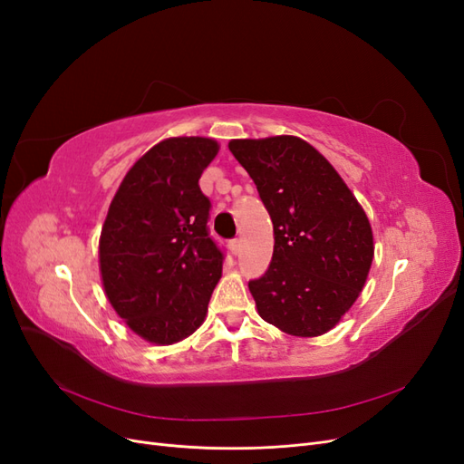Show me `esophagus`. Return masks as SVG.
<instances>
[{
  "instance_id": "esophagus-1",
  "label": "esophagus",
  "mask_w": 464,
  "mask_h": 464,
  "mask_svg": "<svg viewBox=\"0 0 464 464\" xmlns=\"http://www.w3.org/2000/svg\"><path fill=\"white\" fill-rule=\"evenodd\" d=\"M240 247H242V242H240V240H232V242H230V249H232L234 256L240 254Z\"/></svg>"
}]
</instances>
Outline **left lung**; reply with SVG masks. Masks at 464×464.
<instances>
[{
    "mask_svg": "<svg viewBox=\"0 0 464 464\" xmlns=\"http://www.w3.org/2000/svg\"><path fill=\"white\" fill-rule=\"evenodd\" d=\"M275 232L273 261L249 283L257 314L292 336L325 334L358 300L373 261L366 210L333 164L294 135L232 139Z\"/></svg>",
    "mask_w": 464,
    "mask_h": 464,
    "instance_id": "8db88e82",
    "label": "left lung"
}]
</instances>
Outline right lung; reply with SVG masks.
Listing matches in <instances>:
<instances>
[{
  "mask_svg": "<svg viewBox=\"0 0 464 464\" xmlns=\"http://www.w3.org/2000/svg\"><path fill=\"white\" fill-rule=\"evenodd\" d=\"M218 149L210 137L157 143L125 174L102 224L104 294L150 344H176L198 331L222 276V254L207 232L210 203L199 188Z\"/></svg>",
  "mask_w": 464,
  "mask_h": 464,
  "instance_id": "obj_1",
  "label": "right lung"
}]
</instances>
